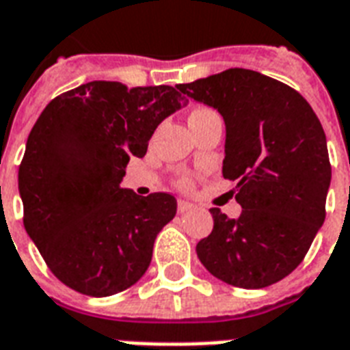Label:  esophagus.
<instances>
[{
  "label": "esophagus",
  "mask_w": 350,
  "mask_h": 350,
  "mask_svg": "<svg viewBox=\"0 0 350 350\" xmlns=\"http://www.w3.org/2000/svg\"><path fill=\"white\" fill-rule=\"evenodd\" d=\"M195 206L191 204V202H188V200H178L177 202V212L178 213H188V212H191V210H193Z\"/></svg>",
  "instance_id": "obj_1"
}]
</instances>
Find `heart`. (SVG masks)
Returning <instances> with one entry per match:
<instances>
[{"label":"heart","mask_w":350,"mask_h":350,"mask_svg":"<svg viewBox=\"0 0 350 350\" xmlns=\"http://www.w3.org/2000/svg\"><path fill=\"white\" fill-rule=\"evenodd\" d=\"M202 111H208V109H202V107H200V109L191 111V115H197V113H202ZM191 115H189V116H191ZM178 186H180V188H188L189 180H188V178H180V180H178Z\"/></svg>","instance_id":"b5f03b06"}]
</instances>
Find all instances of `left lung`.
<instances>
[{"label":"left lung","instance_id":"left-lung-1","mask_svg":"<svg viewBox=\"0 0 350 350\" xmlns=\"http://www.w3.org/2000/svg\"><path fill=\"white\" fill-rule=\"evenodd\" d=\"M177 89L223 115V177L237 183L243 208L239 219L210 210L213 230L197 245L200 262L239 288L278 283L305 259L325 221L330 162L321 122L296 89L248 69Z\"/></svg>","mask_w":350,"mask_h":350}]
</instances>
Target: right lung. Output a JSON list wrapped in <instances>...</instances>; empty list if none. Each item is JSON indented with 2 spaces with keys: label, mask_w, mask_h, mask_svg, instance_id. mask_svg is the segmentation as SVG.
Wrapping results in <instances>:
<instances>
[{
  "label": "right lung",
  "mask_w": 350,
  "mask_h": 350,
  "mask_svg": "<svg viewBox=\"0 0 350 350\" xmlns=\"http://www.w3.org/2000/svg\"><path fill=\"white\" fill-rule=\"evenodd\" d=\"M172 85L89 82L51 100L32 127L18 186L23 224L49 270L72 291L113 296L150 267L153 243L177 213L170 193L120 188L131 157L186 102Z\"/></svg>",
  "instance_id": "add662e5"
}]
</instances>
